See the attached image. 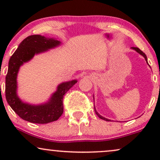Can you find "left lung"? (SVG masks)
I'll return each mask as SVG.
<instances>
[{"mask_svg":"<svg viewBox=\"0 0 160 160\" xmlns=\"http://www.w3.org/2000/svg\"><path fill=\"white\" fill-rule=\"evenodd\" d=\"M132 49H134V50H135L137 52H138L139 54L140 55H141V56H142L143 57H144V58H145V60H146V62H147V63L148 64V58H147V56H146V55L144 54V52H142V51L140 49H138V47H132ZM94 109H95V113H96L97 115H98V117H99V118L100 119H102V120H105V121H111V120H108V119H107V118H105V117H102V116H101L100 114H99V113H98V112H97V111H96V109H95V106H94Z\"/></svg>","mask_w":160,"mask_h":160,"instance_id":"1","label":"left lung"}]
</instances>
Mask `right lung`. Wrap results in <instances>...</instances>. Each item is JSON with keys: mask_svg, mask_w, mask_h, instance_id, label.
<instances>
[{"mask_svg": "<svg viewBox=\"0 0 160 160\" xmlns=\"http://www.w3.org/2000/svg\"><path fill=\"white\" fill-rule=\"evenodd\" d=\"M60 44L61 42L54 38L39 34L31 35L20 43L10 57L6 76V99L11 108L24 120L45 124L57 120L63 113L64 95L78 82L77 80L60 83L48 102L38 105L25 103L17 95V75L20 67L30 61L35 55L47 52Z\"/></svg>", "mask_w": 160, "mask_h": 160, "instance_id": "right-lung-1", "label": "right lung"}]
</instances>
